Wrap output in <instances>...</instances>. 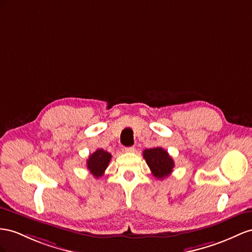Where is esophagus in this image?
Returning <instances> with one entry per match:
<instances>
[{
	"label": "esophagus",
	"mask_w": 252,
	"mask_h": 252,
	"mask_svg": "<svg viewBox=\"0 0 252 252\" xmlns=\"http://www.w3.org/2000/svg\"><path fill=\"white\" fill-rule=\"evenodd\" d=\"M126 152H134L135 151V147H126L125 148Z\"/></svg>",
	"instance_id": "obj_1"
}]
</instances>
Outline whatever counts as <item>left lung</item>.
<instances>
[{
    "label": "left lung",
    "instance_id": "obj_1",
    "mask_svg": "<svg viewBox=\"0 0 252 252\" xmlns=\"http://www.w3.org/2000/svg\"><path fill=\"white\" fill-rule=\"evenodd\" d=\"M143 157L152 171V175L158 180L168 177L175 167V162L168 152L160 147L146 149L143 152Z\"/></svg>",
    "mask_w": 252,
    "mask_h": 252
}]
</instances>
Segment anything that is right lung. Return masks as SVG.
Listing matches in <instances>:
<instances>
[{
  "label": "right lung",
  "instance_id": "obj_1",
  "mask_svg": "<svg viewBox=\"0 0 252 252\" xmlns=\"http://www.w3.org/2000/svg\"><path fill=\"white\" fill-rule=\"evenodd\" d=\"M111 153L103 149H98L89 156L87 159V169L94 178L102 177L107 168L108 163L111 162Z\"/></svg>",
  "mask_w": 252,
  "mask_h": 252
}]
</instances>
